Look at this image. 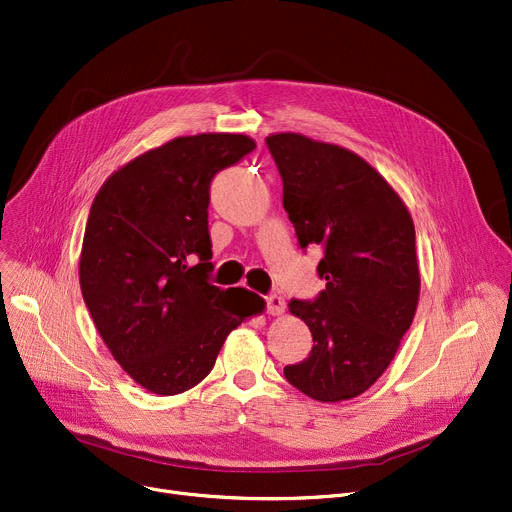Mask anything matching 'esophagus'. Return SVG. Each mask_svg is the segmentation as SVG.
I'll use <instances>...</instances> for the list:
<instances>
[{
  "mask_svg": "<svg viewBox=\"0 0 512 512\" xmlns=\"http://www.w3.org/2000/svg\"><path fill=\"white\" fill-rule=\"evenodd\" d=\"M264 301H266V311L270 313V316H281V313L285 311V299L277 293L266 295Z\"/></svg>",
  "mask_w": 512,
  "mask_h": 512,
  "instance_id": "1",
  "label": "esophagus"
}]
</instances>
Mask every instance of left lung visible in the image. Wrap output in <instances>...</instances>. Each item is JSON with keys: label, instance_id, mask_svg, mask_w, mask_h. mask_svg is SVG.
Instances as JSON below:
<instances>
[{"label": "left lung", "instance_id": "8db88e82", "mask_svg": "<svg viewBox=\"0 0 512 512\" xmlns=\"http://www.w3.org/2000/svg\"><path fill=\"white\" fill-rule=\"evenodd\" d=\"M266 147L301 250H324L318 277L326 289L289 303L313 348L285 367V377L318 402L357 398L389 367L414 320L420 272L412 217L357 153L297 133L270 135Z\"/></svg>", "mask_w": 512, "mask_h": 512}]
</instances>
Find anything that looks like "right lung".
<instances>
[{"instance_id":"obj_1","label":"right lung","mask_w":512,"mask_h":512,"mask_svg":"<svg viewBox=\"0 0 512 512\" xmlns=\"http://www.w3.org/2000/svg\"><path fill=\"white\" fill-rule=\"evenodd\" d=\"M254 147L231 133L172 139L114 172L92 203L84 301L114 361L160 396L201 383L227 334L264 309L254 293L225 307L231 291L209 281L211 180Z\"/></svg>"}]
</instances>
